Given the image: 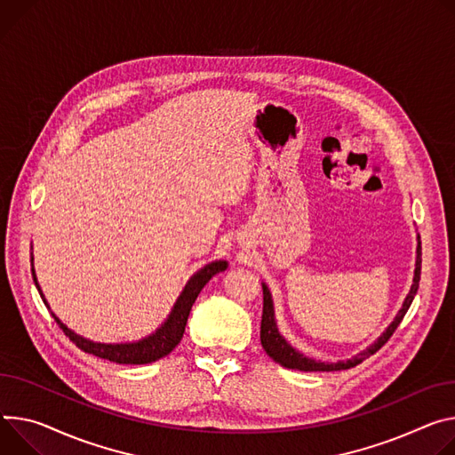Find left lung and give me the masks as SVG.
<instances>
[{
  "label": "left lung",
  "mask_w": 455,
  "mask_h": 455,
  "mask_svg": "<svg viewBox=\"0 0 455 455\" xmlns=\"http://www.w3.org/2000/svg\"><path fill=\"white\" fill-rule=\"evenodd\" d=\"M419 279H421V239L418 235V249H416V268H414V279H411V286L410 291L399 308V312L395 314L394 321L387 326L385 332L371 343L368 345L364 350H361L359 354L352 355L350 359L345 361H319L314 357H308L305 354H301L299 350H296L291 343H288L277 328L275 323V312H274V299L270 294V288L267 286V283H261L263 286V317H261V345L265 348V352L281 366L284 368H292V370H301V371H336V370H347L352 368L359 363H363L366 357H370L371 354H376L388 339L390 336L395 332V328L399 326V323L403 321L406 310L410 308L411 301H414L418 288H419Z\"/></svg>",
  "instance_id": "1"
}]
</instances>
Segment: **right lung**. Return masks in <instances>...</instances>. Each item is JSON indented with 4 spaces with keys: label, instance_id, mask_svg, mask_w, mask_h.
<instances>
[{
    "label": "right lung",
    "instance_id": "obj_1",
    "mask_svg": "<svg viewBox=\"0 0 455 455\" xmlns=\"http://www.w3.org/2000/svg\"><path fill=\"white\" fill-rule=\"evenodd\" d=\"M30 263H32V277L36 283L37 292L44 299V303L47 305V308L51 310V305L47 303L44 292H41L37 277H36V270H34V256L30 254ZM228 261L225 259H216L211 261L209 265L201 267L185 284V288L181 291V294L178 296L171 314L167 315L154 332L143 339L132 341V343H98V341H91L84 336L76 334L72 328H68L52 310V317L56 319V323L60 324V328L65 332V336H68V339L72 343H76L77 348H81L87 354H92L96 357L101 359H108L112 363L117 364H147V363H154L164 355H169L181 341L183 334H185V326H187V319L188 314L192 310V305L196 303L199 292L203 291V286L209 283L216 274L227 270Z\"/></svg>",
    "mask_w": 455,
    "mask_h": 455
}]
</instances>
